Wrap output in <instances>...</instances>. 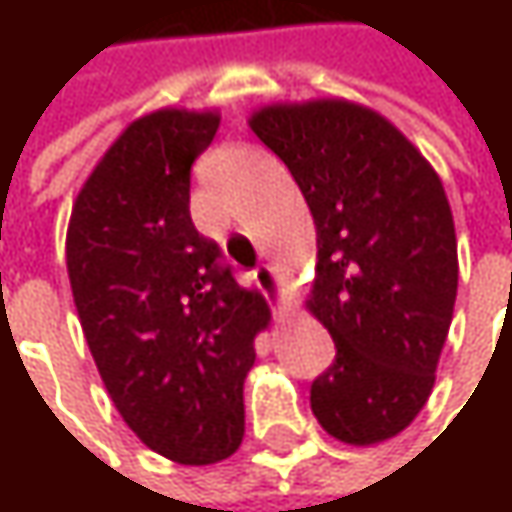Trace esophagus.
Instances as JSON below:
<instances>
[{"mask_svg":"<svg viewBox=\"0 0 512 512\" xmlns=\"http://www.w3.org/2000/svg\"><path fill=\"white\" fill-rule=\"evenodd\" d=\"M255 281H257V287H260V290H263V293H266L272 302H281V278H278L275 266H269V263L257 266Z\"/></svg>","mask_w":512,"mask_h":512,"instance_id":"34e87169","label":"esophagus"}]
</instances>
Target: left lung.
I'll return each instance as SVG.
<instances>
[{"mask_svg": "<svg viewBox=\"0 0 512 512\" xmlns=\"http://www.w3.org/2000/svg\"><path fill=\"white\" fill-rule=\"evenodd\" d=\"M249 127L290 168L317 228L305 308L338 356L311 382V412L338 442L379 445L424 409L451 329L460 263L445 186L361 103H272Z\"/></svg>", "mask_w": 512, "mask_h": 512, "instance_id": "obj_1", "label": "left lung"}]
</instances>
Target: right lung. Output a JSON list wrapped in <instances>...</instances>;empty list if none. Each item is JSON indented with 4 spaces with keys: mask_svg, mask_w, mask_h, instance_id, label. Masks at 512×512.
<instances>
[{
    "mask_svg": "<svg viewBox=\"0 0 512 512\" xmlns=\"http://www.w3.org/2000/svg\"><path fill=\"white\" fill-rule=\"evenodd\" d=\"M219 112L136 118L82 183L67 275L100 379L127 427L165 460H228L246 433L243 382L269 326L189 216V171Z\"/></svg>",
    "mask_w": 512,
    "mask_h": 512,
    "instance_id": "right-lung-1",
    "label": "right lung"
}]
</instances>
